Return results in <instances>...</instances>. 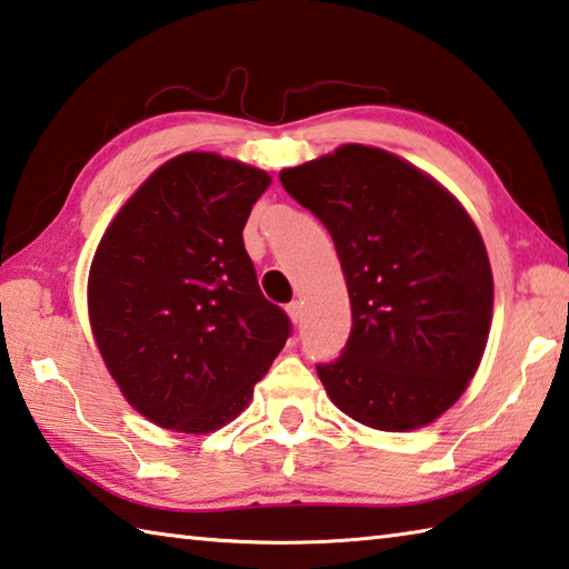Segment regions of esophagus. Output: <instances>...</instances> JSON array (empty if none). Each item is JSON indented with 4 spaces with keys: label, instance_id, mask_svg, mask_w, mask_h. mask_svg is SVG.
<instances>
[{
    "label": "esophagus",
    "instance_id": "obj_1",
    "mask_svg": "<svg viewBox=\"0 0 569 569\" xmlns=\"http://www.w3.org/2000/svg\"><path fill=\"white\" fill-rule=\"evenodd\" d=\"M286 311H288V316H291V320H293L296 326L301 323V316H303V306H301V301H291V303L286 306Z\"/></svg>",
    "mask_w": 569,
    "mask_h": 569
}]
</instances>
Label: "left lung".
I'll return each mask as SVG.
<instances>
[{
	"label": "left lung",
	"instance_id": "8db88e82",
	"mask_svg": "<svg viewBox=\"0 0 569 569\" xmlns=\"http://www.w3.org/2000/svg\"><path fill=\"white\" fill-rule=\"evenodd\" d=\"M281 183L326 226L348 283V343L316 366L330 400L388 432L440 418L490 333L492 271L470 216L428 173L360 143L283 169Z\"/></svg>",
	"mask_w": 569,
	"mask_h": 569
}]
</instances>
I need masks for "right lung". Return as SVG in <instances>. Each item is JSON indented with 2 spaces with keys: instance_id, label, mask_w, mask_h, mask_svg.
I'll return each mask as SVG.
<instances>
[{
  "instance_id": "1",
  "label": "right lung",
  "mask_w": 569,
  "mask_h": 569,
  "mask_svg": "<svg viewBox=\"0 0 569 569\" xmlns=\"http://www.w3.org/2000/svg\"><path fill=\"white\" fill-rule=\"evenodd\" d=\"M268 183L266 171L219 153H181L123 203L94 253L99 353L123 398L161 428L226 426L291 336L243 246Z\"/></svg>"
}]
</instances>
